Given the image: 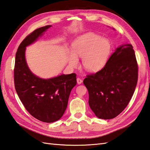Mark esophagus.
Returning a JSON list of instances; mask_svg holds the SVG:
<instances>
[{"label":"esophagus","instance_id":"esophagus-1","mask_svg":"<svg viewBox=\"0 0 150 150\" xmlns=\"http://www.w3.org/2000/svg\"><path fill=\"white\" fill-rule=\"evenodd\" d=\"M82 82H83V81L81 80V79H80V78H77V83H78V84H81Z\"/></svg>","mask_w":150,"mask_h":150}]
</instances>
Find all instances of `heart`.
Segmentation results:
<instances>
[{
	"label": "heart",
	"mask_w": 150,
	"mask_h": 150,
	"mask_svg": "<svg viewBox=\"0 0 150 150\" xmlns=\"http://www.w3.org/2000/svg\"><path fill=\"white\" fill-rule=\"evenodd\" d=\"M111 43L107 38L93 33L81 35L72 43V51L69 55L68 62L71 67L78 66L79 60L82 58V66L90 72L102 69L110 54Z\"/></svg>",
	"instance_id": "obj_1"
}]
</instances>
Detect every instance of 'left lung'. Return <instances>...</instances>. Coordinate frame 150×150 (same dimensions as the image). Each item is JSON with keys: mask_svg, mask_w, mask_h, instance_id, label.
Wrapping results in <instances>:
<instances>
[{"mask_svg": "<svg viewBox=\"0 0 150 150\" xmlns=\"http://www.w3.org/2000/svg\"><path fill=\"white\" fill-rule=\"evenodd\" d=\"M138 67L131 44L117 47L100 71L83 81L89 105L99 119L115 118L127 107L135 91Z\"/></svg>", "mask_w": 150, "mask_h": 150, "instance_id": "obj_1", "label": "left lung"}]
</instances>
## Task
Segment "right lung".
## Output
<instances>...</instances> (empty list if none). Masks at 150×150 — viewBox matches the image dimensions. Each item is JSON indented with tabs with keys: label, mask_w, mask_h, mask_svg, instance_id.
I'll return each mask as SVG.
<instances>
[{
	"label": "right lung",
	"mask_w": 150,
	"mask_h": 150,
	"mask_svg": "<svg viewBox=\"0 0 150 150\" xmlns=\"http://www.w3.org/2000/svg\"><path fill=\"white\" fill-rule=\"evenodd\" d=\"M51 26L38 28L24 39L16 52L14 70L16 91L26 110L35 118L47 123L55 122L62 117L71 91L76 84L75 73L43 79L28 67L26 47L35 42Z\"/></svg>",
	"instance_id": "right-lung-1"
}]
</instances>
